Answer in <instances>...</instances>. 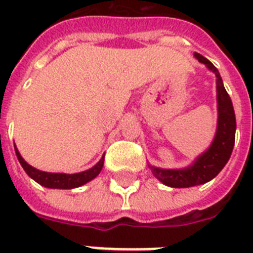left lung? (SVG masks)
<instances>
[{"label":"left lung","mask_w":253,"mask_h":253,"mask_svg":"<svg viewBox=\"0 0 253 253\" xmlns=\"http://www.w3.org/2000/svg\"><path fill=\"white\" fill-rule=\"evenodd\" d=\"M198 61L208 65L216 76V98H218V128L215 138L205 154L197 159L192 167L185 169H160L151 167V170L163 184L172 188H190L212 180L223 169L231 156L235 144L236 121L231 98L226 91L218 69L200 53H194Z\"/></svg>","instance_id":"1"}]
</instances>
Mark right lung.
Here are the masks:
<instances>
[{"label": "right lung", "mask_w": 253, "mask_h": 253, "mask_svg": "<svg viewBox=\"0 0 253 253\" xmlns=\"http://www.w3.org/2000/svg\"><path fill=\"white\" fill-rule=\"evenodd\" d=\"M15 154H17L18 160H19L21 166L23 167V169L26 170V173H27L33 180L37 181L38 184H41L42 186H45V188H52V189L77 188V186H81V185L86 184L87 181L93 180L94 177L98 176L99 172H101V169H102L103 167V156H102V159H101V160H99V162L97 163L93 168H90L89 170H85V172L75 173V174L42 172V170H38V169H35L34 167L29 166V164L22 159V156L19 155L17 148H15Z\"/></svg>", "instance_id": "add662e5"}]
</instances>
